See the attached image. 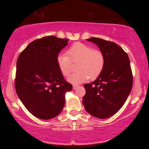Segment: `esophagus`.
Wrapping results in <instances>:
<instances>
[{
  "mask_svg": "<svg viewBox=\"0 0 149 149\" xmlns=\"http://www.w3.org/2000/svg\"><path fill=\"white\" fill-rule=\"evenodd\" d=\"M77 87H78V85H73V89H74V90L76 89Z\"/></svg>",
  "mask_w": 149,
  "mask_h": 149,
  "instance_id": "esophagus-1",
  "label": "esophagus"
}]
</instances>
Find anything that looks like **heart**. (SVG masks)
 <instances>
[{
    "mask_svg": "<svg viewBox=\"0 0 149 149\" xmlns=\"http://www.w3.org/2000/svg\"><path fill=\"white\" fill-rule=\"evenodd\" d=\"M57 62L62 74L68 77L74 70L73 63H77V72L69 77L74 84H80L89 79L94 80L101 74L105 65L104 54L99 50L81 42H75L67 50V54H61Z\"/></svg>",
    "mask_w": 149,
    "mask_h": 149,
    "instance_id": "obj_1",
    "label": "heart"
}]
</instances>
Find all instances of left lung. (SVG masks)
I'll use <instances>...</instances> for the list:
<instances>
[{"instance_id": "obj_1", "label": "left lung", "mask_w": 149, "mask_h": 149, "mask_svg": "<svg viewBox=\"0 0 149 149\" xmlns=\"http://www.w3.org/2000/svg\"><path fill=\"white\" fill-rule=\"evenodd\" d=\"M105 57V65L95 81L84 85L85 109L94 117L104 119L114 115L124 104L133 86V74L127 54L114 42L91 37Z\"/></svg>"}]
</instances>
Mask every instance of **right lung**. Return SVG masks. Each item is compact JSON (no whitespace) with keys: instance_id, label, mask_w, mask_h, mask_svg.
Listing matches in <instances>:
<instances>
[{"instance_id":"1","label":"right lung","mask_w":149,"mask_h":149,"mask_svg":"<svg viewBox=\"0 0 149 149\" xmlns=\"http://www.w3.org/2000/svg\"><path fill=\"white\" fill-rule=\"evenodd\" d=\"M68 39L47 36L32 41L17 60L15 89L20 100L34 116L56 117L65 104L72 85L63 77L57 58Z\"/></svg>"}]
</instances>
